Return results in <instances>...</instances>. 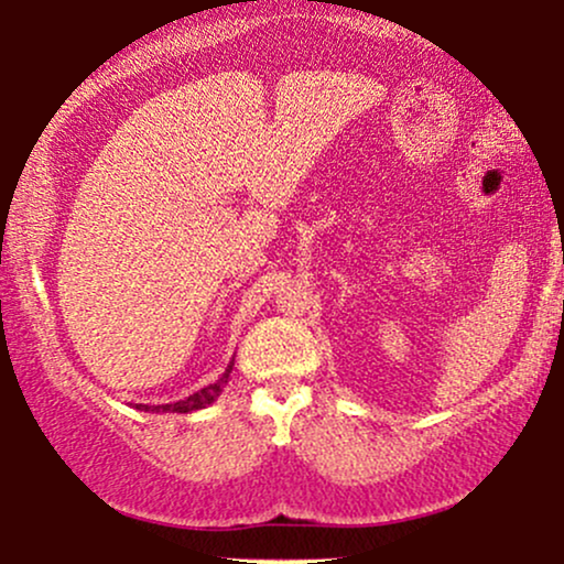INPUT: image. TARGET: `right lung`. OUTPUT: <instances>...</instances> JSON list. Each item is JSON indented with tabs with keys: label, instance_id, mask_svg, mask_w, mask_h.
I'll return each mask as SVG.
<instances>
[{
	"label": "right lung",
	"instance_id": "right-lung-1",
	"mask_svg": "<svg viewBox=\"0 0 564 564\" xmlns=\"http://www.w3.org/2000/svg\"><path fill=\"white\" fill-rule=\"evenodd\" d=\"M232 366H235V358L229 360L225 373L214 381V384H208L204 389H198V392H193L191 398L180 400V402H166V405H135L138 410H145V413H193V410H200V408H208L214 400L219 398L221 389L227 387L229 381V373H232Z\"/></svg>",
	"mask_w": 564,
	"mask_h": 564
}]
</instances>
